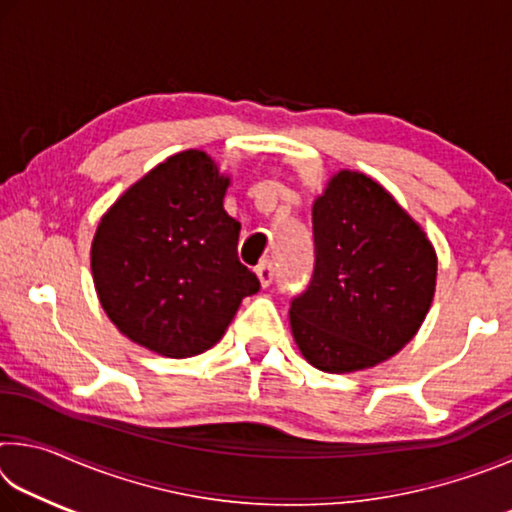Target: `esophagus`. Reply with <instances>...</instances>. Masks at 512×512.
I'll list each match as a JSON object with an SVG mask.
<instances>
[{
	"label": "esophagus",
	"mask_w": 512,
	"mask_h": 512,
	"mask_svg": "<svg viewBox=\"0 0 512 512\" xmlns=\"http://www.w3.org/2000/svg\"><path fill=\"white\" fill-rule=\"evenodd\" d=\"M255 273L259 277V284H262V287H268V284L273 282V264L268 262V259L255 268Z\"/></svg>",
	"instance_id": "1"
}]
</instances>
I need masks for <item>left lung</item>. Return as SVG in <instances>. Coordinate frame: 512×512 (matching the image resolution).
Segmentation results:
<instances>
[{"instance_id": "left-lung-1", "label": "left lung", "mask_w": 512, "mask_h": 512, "mask_svg": "<svg viewBox=\"0 0 512 512\" xmlns=\"http://www.w3.org/2000/svg\"><path fill=\"white\" fill-rule=\"evenodd\" d=\"M314 275L291 300L311 366L354 372L391 359L418 332L438 259L424 230L366 173L343 169L314 201Z\"/></svg>"}]
</instances>
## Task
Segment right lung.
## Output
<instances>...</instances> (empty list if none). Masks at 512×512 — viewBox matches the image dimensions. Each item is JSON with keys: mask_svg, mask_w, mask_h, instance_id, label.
<instances>
[{"mask_svg": "<svg viewBox=\"0 0 512 512\" xmlns=\"http://www.w3.org/2000/svg\"><path fill=\"white\" fill-rule=\"evenodd\" d=\"M230 185L210 155L176 153L128 187L101 216L92 277L117 329L162 357L219 343L241 300L259 291L239 262L241 223L223 210Z\"/></svg>", "mask_w": 512, "mask_h": 512, "instance_id": "right-lung-1", "label": "right lung"}]
</instances>
